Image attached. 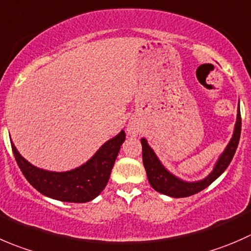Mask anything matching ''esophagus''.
<instances>
[{"label": "esophagus", "instance_id": "34e87169", "mask_svg": "<svg viewBox=\"0 0 251 251\" xmlns=\"http://www.w3.org/2000/svg\"><path fill=\"white\" fill-rule=\"evenodd\" d=\"M126 131L129 135H138V133L140 131V126L135 121H129L128 126H126Z\"/></svg>", "mask_w": 251, "mask_h": 251}]
</instances>
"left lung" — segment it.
Here are the masks:
<instances>
[{
    "mask_svg": "<svg viewBox=\"0 0 251 251\" xmlns=\"http://www.w3.org/2000/svg\"><path fill=\"white\" fill-rule=\"evenodd\" d=\"M240 130H242V118H240V108L239 103H238L237 121H235L234 130H233V135L230 138L229 143L226 146L223 152L218 156V160L216 161L213 170L211 171L210 175L205 177L204 179L197 180V182H187V180H183L178 178L177 176L172 175L162 165V162L158 160L155 151L148 144V140L145 138H141L140 141L141 146H143V163L144 167H145L149 183L156 192L172 198H187L201 192L205 188L209 187L211 183L215 182L227 170L238 148Z\"/></svg>",
    "mask_w": 251,
    "mask_h": 251,
    "instance_id": "8db88e82",
    "label": "left lung"
}]
</instances>
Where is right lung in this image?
Listing matches in <instances>:
<instances>
[{
    "label": "right lung",
    "instance_id": "obj_1",
    "mask_svg": "<svg viewBox=\"0 0 251 251\" xmlns=\"http://www.w3.org/2000/svg\"><path fill=\"white\" fill-rule=\"evenodd\" d=\"M125 140L126 133L121 130L106 141L90 160L66 172H52L36 167L19 153L13 141H11V145L24 177L42 195L64 202H88L99 197L107 185L111 171Z\"/></svg>",
    "mask_w": 251,
    "mask_h": 251
}]
</instances>
